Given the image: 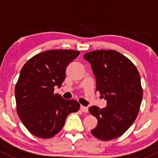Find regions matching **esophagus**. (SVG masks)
Wrapping results in <instances>:
<instances>
[{"label":"esophagus","instance_id":"esophagus-1","mask_svg":"<svg viewBox=\"0 0 158 158\" xmlns=\"http://www.w3.org/2000/svg\"><path fill=\"white\" fill-rule=\"evenodd\" d=\"M80 109H81V111H82V112H84V113H87L88 112V108H87V107L81 106V108H80Z\"/></svg>","mask_w":158,"mask_h":158}]
</instances>
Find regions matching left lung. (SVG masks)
I'll return each mask as SVG.
<instances>
[{
    "label": "left lung",
    "instance_id": "8db88e82",
    "mask_svg": "<svg viewBox=\"0 0 158 158\" xmlns=\"http://www.w3.org/2000/svg\"><path fill=\"white\" fill-rule=\"evenodd\" d=\"M84 58L92 67L96 90L107 100L106 108H89L98 120L91 133L102 141L118 138L133 124L139 111L143 96L139 73L130 59L115 50H94Z\"/></svg>",
    "mask_w": 158,
    "mask_h": 158
}]
</instances>
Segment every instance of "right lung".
I'll list each match as a JSON object with an SVG mask.
<instances>
[{
  "instance_id": "1",
  "label": "right lung",
  "mask_w": 158,
  "mask_h": 158,
  "mask_svg": "<svg viewBox=\"0 0 158 158\" xmlns=\"http://www.w3.org/2000/svg\"><path fill=\"white\" fill-rule=\"evenodd\" d=\"M80 52L51 50L33 56L23 65L15 86L16 111L27 130L35 136L48 139L62 130L69 114L77 112L80 104L54 94L65 79L69 64Z\"/></svg>"
}]
</instances>
